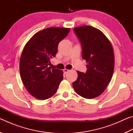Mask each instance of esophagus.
I'll return each mask as SVG.
<instances>
[{
  "label": "esophagus",
  "instance_id": "1",
  "mask_svg": "<svg viewBox=\"0 0 133 133\" xmlns=\"http://www.w3.org/2000/svg\"><path fill=\"white\" fill-rule=\"evenodd\" d=\"M70 71V70H69V69H63V72H64V74H67V73H68V72H69Z\"/></svg>",
  "mask_w": 133,
  "mask_h": 133
}]
</instances>
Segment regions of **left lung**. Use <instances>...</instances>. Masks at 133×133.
<instances>
[{"instance_id":"obj_1","label":"left lung","mask_w":133,"mask_h":133,"mask_svg":"<svg viewBox=\"0 0 133 133\" xmlns=\"http://www.w3.org/2000/svg\"><path fill=\"white\" fill-rule=\"evenodd\" d=\"M82 43V58L85 60V73L77 71L73 83L76 93L91 99L101 95L111 81L114 68L113 48L109 39L99 29L90 26L74 29Z\"/></svg>"}]
</instances>
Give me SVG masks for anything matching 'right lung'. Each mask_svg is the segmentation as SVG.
<instances>
[{"label":"right lung","mask_w":133,"mask_h":133,"mask_svg":"<svg viewBox=\"0 0 133 133\" xmlns=\"http://www.w3.org/2000/svg\"><path fill=\"white\" fill-rule=\"evenodd\" d=\"M70 29L49 28L39 31L27 42L20 60V74L24 87L31 96L46 100L56 93L63 78L62 70L48 67L55 57L59 42Z\"/></svg>","instance_id":"1"}]
</instances>
